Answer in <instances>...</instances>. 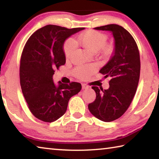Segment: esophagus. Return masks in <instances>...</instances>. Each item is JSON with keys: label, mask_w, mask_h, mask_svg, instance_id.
Here are the masks:
<instances>
[{"label": "esophagus", "mask_w": 159, "mask_h": 159, "mask_svg": "<svg viewBox=\"0 0 159 159\" xmlns=\"http://www.w3.org/2000/svg\"><path fill=\"white\" fill-rule=\"evenodd\" d=\"M90 87L88 86L87 84H85V83H83L82 84V88L83 90H85V89H88Z\"/></svg>", "instance_id": "34e87169"}]
</instances>
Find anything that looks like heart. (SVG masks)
I'll return each instance as SVG.
<instances>
[{
	"instance_id": "b5f03b06",
	"label": "heart",
	"mask_w": 159,
	"mask_h": 159,
	"mask_svg": "<svg viewBox=\"0 0 159 159\" xmlns=\"http://www.w3.org/2000/svg\"><path fill=\"white\" fill-rule=\"evenodd\" d=\"M108 37L106 34L95 30H88L79 34L78 41L79 43L86 49L97 52L102 47L104 46L107 41ZM76 49V43L73 39H68L64 45V52L66 58H69L73 55ZM109 50L110 48H107ZM96 70L95 65L80 66L74 69V74L76 77L80 79H85L93 74Z\"/></svg>"
}]
</instances>
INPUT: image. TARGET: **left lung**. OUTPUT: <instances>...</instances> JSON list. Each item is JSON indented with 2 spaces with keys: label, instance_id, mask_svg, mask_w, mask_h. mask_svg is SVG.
I'll return each mask as SVG.
<instances>
[{
  "label": "left lung",
  "instance_id": "8db88e82",
  "mask_svg": "<svg viewBox=\"0 0 159 159\" xmlns=\"http://www.w3.org/2000/svg\"><path fill=\"white\" fill-rule=\"evenodd\" d=\"M94 29L111 32L115 47L111 59L99 71L104 78L111 79L109 89L93 86L96 99L88 104V109L98 119L110 122L124 114L135 95L140 74L139 52L133 37L121 26L108 25Z\"/></svg>",
  "mask_w": 159,
  "mask_h": 159
}]
</instances>
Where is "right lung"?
Returning a JSON list of instances; mask_svg holds the SVG:
<instances>
[{
    "label": "right lung",
    "mask_w": 159,
    "mask_h": 159,
    "mask_svg": "<svg viewBox=\"0 0 159 159\" xmlns=\"http://www.w3.org/2000/svg\"><path fill=\"white\" fill-rule=\"evenodd\" d=\"M84 29L47 25L35 31L26 43L20 60V85L29 110L39 120L51 123L62 116L70 98L81 90L77 82L68 85L59 81L56 85L52 76L66 63L64 41Z\"/></svg>",
    "instance_id": "add662e5"
}]
</instances>
